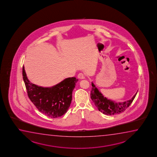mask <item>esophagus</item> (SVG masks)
Here are the masks:
<instances>
[{"label":"esophagus","mask_w":157,"mask_h":157,"mask_svg":"<svg viewBox=\"0 0 157 157\" xmlns=\"http://www.w3.org/2000/svg\"><path fill=\"white\" fill-rule=\"evenodd\" d=\"M78 78L80 79H85V76L84 74L80 73L79 75H78Z\"/></svg>","instance_id":"esophagus-1"}]
</instances>
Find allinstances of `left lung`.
<instances>
[{
    "label": "left lung",
    "instance_id": "1",
    "mask_svg": "<svg viewBox=\"0 0 157 157\" xmlns=\"http://www.w3.org/2000/svg\"><path fill=\"white\" fill-rule=\"evenodd\" d=\"M92 86L91 98L99 111L108 115H116L125 111V109L133 102L137 94L136 92L132 99L127 101L116 103L104 97L93 82H92Z\"/></svg>",
    "mask_w": 157,
    "mask_h": 157
}]
</instances>
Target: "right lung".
I'll return each mask as SVG.
<instances>
[{"mask_svg":"<svg viewBox=\"0 0 157 157\" xmlns=\"http://www.w3.org/2000/svg\"><path fill=\"white\" fill-rule=\"evenodd\" d=\"M23 78L29 99L42 113L57 118L67 112L72 99V91L78 79L68 78L53 86H39L29 81L23 66Z\"/></svg>","mask_w":157,"mask_h":157,"instance_id":"add662e5","label":"right lung"}]
</instances>
